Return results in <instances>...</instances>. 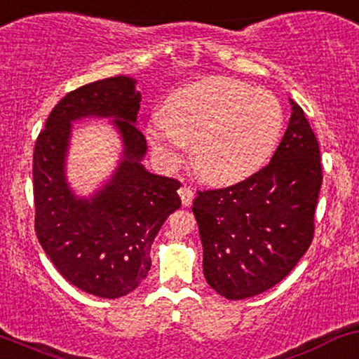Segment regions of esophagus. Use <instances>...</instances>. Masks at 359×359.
Returning a JSON list of instances; mask_svg holds the SVG:
<instances>
[{"mask_svg": "<svg viewBox=\"0 0 359 359\" xmlns=\"http://www.w3.org/2000/svg\"><path fill=\"white\" fill-rule=\"evenodd\" d=\"M179 196H180V199H182L184 206H191L192 199H194V191H192L191 187L184 186L179 189Z\"/></svg>", "mask_w": 359, "mask_h": 359, "instance_id": "34e87169", "label": "esophagus"}]
</instances>
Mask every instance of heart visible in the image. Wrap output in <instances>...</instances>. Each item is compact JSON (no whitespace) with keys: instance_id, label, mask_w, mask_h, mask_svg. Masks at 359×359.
<instances>
[{"instance_id":"1","label":"heart","mask_w":359,"mask_h":359,"mask_svg":"<svg viewBox=\"0 0 359 359\" xmlns=\"http://www.w3.org/2000/svg\"><path fill=\"white\" fill-rule=\"evenodd\" d=\"M285 114L273 93L212 76L177 90L167 112L153 114L149 143L160 163L179 167L192 143V163L206 182L237 184L257 173L281 137Z\"/></svg>"}]
</instances>
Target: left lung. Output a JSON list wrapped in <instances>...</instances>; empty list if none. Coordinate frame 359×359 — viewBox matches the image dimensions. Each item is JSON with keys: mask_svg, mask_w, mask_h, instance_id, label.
<instances>
[{"mask_svg": "<svg viewBox=\"0 0 359 359\" xmlns=\"http://www.w3.org/2000/svg\"><path fill=\"white\" fill-rule=\"evenodd\" d=\"M290 104L288 129L269 165L235 186L199 191L192 204L204 278L228 300L273 288L313 240L320 149L300 105Z\"/></svg>", "mask_w": 359, "mask_h": 359, "instance_id": "1", "label": "left lung"}]
</instances>
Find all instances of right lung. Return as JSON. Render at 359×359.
Returning <instances> with one entry per match:
<instances>
[{
  "mask_svg": "<svg viewBox=\"0 0 359 359\" xmlns=\"http://www.w3.org/2000/svg\"><path fill=\"white\" fill-rule=\"evenodd\" d=\"M136 80L114 76L62 97L34 149L35 231L47 257L71 285L100 298H119L141 285L151 267V243L180 208V182L143 167L147 140L136 128ZM112 116L123 158L92 198H78L65 180L70 122Z\"/></svg>",
  "mask_w": 359,
  "mask_h": 359,
  "instance_id": "add662e5",
  "label": "right lung"
}]
</instances>
